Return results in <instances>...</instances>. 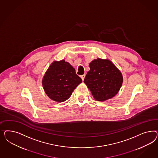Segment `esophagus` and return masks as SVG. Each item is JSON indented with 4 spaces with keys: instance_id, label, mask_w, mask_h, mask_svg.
Here are the masks:
<instances>
[{
    "instance_id": "obj_1",
    "label": "esophagus",
    "mask_w": 158,
    "mask_h": 158,
    "mask_svg": "<svg viewBox=\"0 0 158 158\" xmlns=\"http://www.w3.org/2000/svg\"><path fill=\"white\" fill-rule=\"evenodd\" d=\"M81 79H82V81H83V80H84L85 77V75L84 74V75H81Z\"/></svg>"
}]
</instances>
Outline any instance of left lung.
Listing matches in <instances>:
<instances>
[{
	"instance_id": "8db88e82",
	"label": "left lung",
	"mask_w": 158,
	"mask_h": 158,
	"mask_svg": "<svg viewBox=\"0 0 158 158\" xmlns=\"http://www.w3.org/2000/svg\"><path fill=\"white\" fill-rule=\"evenodd\" d=\"M84 82L94 99L100 101L110 99L119 91L123 77L119 70L108 60L97 58L92 61Z\"/></svg>"
}]
</instances>
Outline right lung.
<instances>
[{"label":"right lung","instance_id":"1","mask_svg":"<svg viewBox=\"0 0 158 158\" xmlns=\"http://www.w3.org/2000/svg\"><path fill=\"white\" fill-rule=\"evenodd\" d=\"M81 83V78L76 74L75 68L64 60L54 61L42 80L46 94L50 98L58 102L68 100Z\"/></svg>","mask_w":158,"mask_h":158}]
</instances>
